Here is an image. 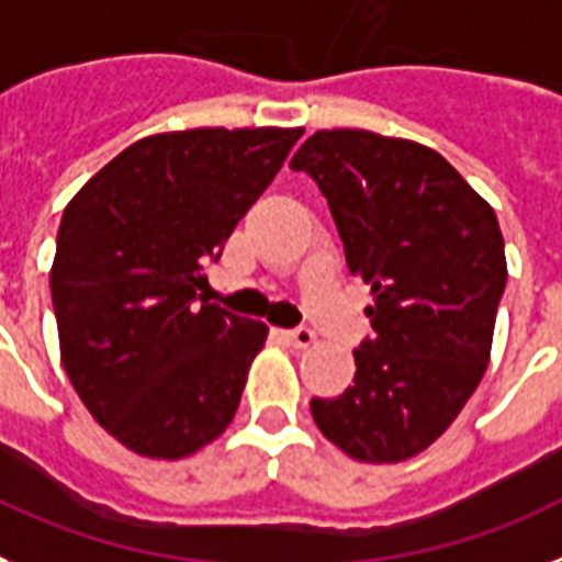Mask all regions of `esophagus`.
<instances>
[{
	"label": "esophagus",
	"mask_w": 562,
	"mask_h": 562,
	"mask_svg": "<svg viewBox=\"0 0 562 562\" xmlns=\"http://www.w3.org/2000/svg\"><path fill=\"white\" fill-rule=\"evenodd\" d=\"M284 336L292 347H304V350H307V347H315V341H318V336H315L310 327H295V330H286Z\"/></svg>",
	"instance_id": "esophagus-1"
}]
</instances>
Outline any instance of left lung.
Masks as SVG:
<instances>
[{
    "label": "left lung",
    "instance_id": "1",
    "mask_svg": "<svg viewBox=\"0 0 562 562\" xmlns=\"http://www.w3.org/2000/svg\"><path fill=\"white\" fill-rule=\"evenodd\" d=\"M290 169L318 183L347 267L373 292L353 384L313 398L359 462H402L451 428L491 359L505 290L497 215L439 151L364 128L315 132Z\"/></svg>",
    "mask_w": 562,
    "mask_h": 562
}]
</instances>
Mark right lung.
Here are the masks:
<instances>
[{
    "mask_svg": "<svg viewBox=\"0 0 562 562\" xmlns=\"http://www.w3.org/2000/svg\"><path fill=\"white\" fill-rule=\"evenodd\" d=\"M301 134H151L65 206L50 267L59 356L88 414L128 451L183 459L229 428L270 327L206 304L203 263Z\"/></svg>",
    "mask_w": 562,
    "mask_h": 562,
    "instance_id": "obj_1",
    "label": "right lung"
}]
</instances>
